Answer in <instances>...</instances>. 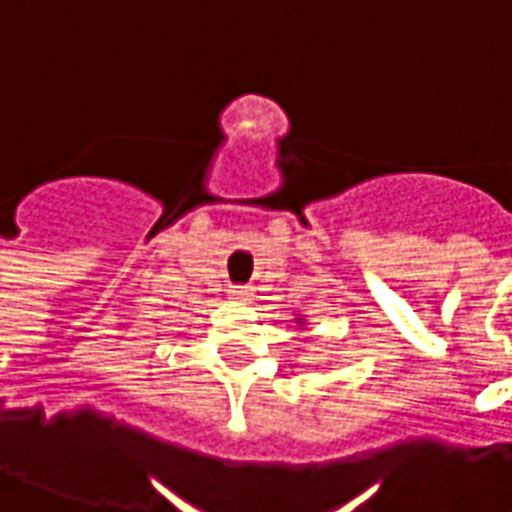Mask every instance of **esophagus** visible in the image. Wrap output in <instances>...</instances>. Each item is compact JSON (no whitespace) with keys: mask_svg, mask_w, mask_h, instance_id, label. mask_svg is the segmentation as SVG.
Returning <instances> with one entry per match:
<instances>
[{"mask_svg":"<svg viewBox=\"0 0 512 512\" xmlns=\"http://www.w3.org/2000/svg\"><path fill=\"white\" fill-rule=\"evenodd\" d=\"M228 295H231L233 300H241V303H244V300L252 295V289H249L247 284H231V287H228Z\"/></svg>","mask_w":512,"mask_h":512,"instance_id":"1","label":"esophagus"}]
</instances>
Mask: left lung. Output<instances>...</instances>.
<instances>
[{"instance_id":"obj_1","label":"left lung","mask_w":512,"mask_h":512,"mask_svg":"<svg viewBox=\"0 0 512 512\" xmlns=\"http://www.w3.org/2000/svg\"><path fill=\"white\" fill-rule=\"evenodd\" d=\"M297 324H303V321H297Z\"/></svg>"}]
</instances>
